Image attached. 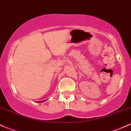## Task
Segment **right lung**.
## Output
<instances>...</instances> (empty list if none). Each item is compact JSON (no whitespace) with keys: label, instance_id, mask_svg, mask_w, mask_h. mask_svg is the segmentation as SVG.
<instances>
[{"label":"right lung","instance_id":"obj_1","mask_svg":"<svg viewBox=\"0 0 131 131\" xmlns=\"http://www.w3.org/2000/svg\"><path fill=\"white\" fill-rule=\"evenodd\" d=\"M43 101H38V103H41V102H43Z\"/></svg>","mask_w":131,"mask_h":131}]
</instances>
